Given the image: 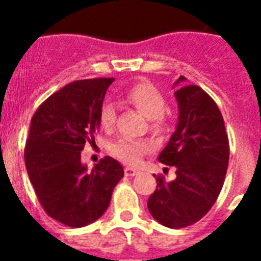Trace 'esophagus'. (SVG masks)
Returning <instances> with one entry per match:
<instances>
[{"instance_id": "1", "label": "esophagus", "mask_w": 261, "mask_h": 261, "mask_svg": "<svg viewBox=\"0 0 261 261\" xmlns=\"http://www.w3.org/2000/svg\"><path fill=\"white\" fill-rule=\"evenodd\" d=\"M124 173H126V176H135V174H138L139 171L138 169H134V168H130V167H127L124 168Z\"/></svg>"}]
</instances>
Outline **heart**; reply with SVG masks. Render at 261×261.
<instances>
[{
  "label": "heart",
  "instance_id": "1",
  "mask_svg": "<svg viewBox=\"0 0 261 261\" xmlns=\"http://www.w3.org/2000/svg\"><path fill=\"white\" fill-rule=\"evenodd\" d=\"M126 101L137 108L147 119H151L153 130L161 131L165 127V110L167 100L163 92L149 83H139L128 89ZM116 122V108L112 102H106L100 111V123L102 128L112 130ZM151 143L147 141H137L131 138H120L112 143L111 153L128 165H135L141 161L147 151H150Z\"/></svg>",
  "mask_w": 261,
  "mask_h": 261
}]
</instances>
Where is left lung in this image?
<instances>
[{"mask_svg": "<svg viewBox=\"0 0 261 261\" xmlns=\"http://www.w3.org/2000/svg\"><path fill=\"white\" fill-rule=\"evenodd\" d=\"M176 81L178 122L169 142L160 153V163L176 168V178L167 182L157 176V188L149 196L153 218L171 229L198 222L210 211L222 190L229 138L222 114L215 101L198 85Z\"/></svg>", "mask_w": 261, "mask_h": 261, "instance_id": "obj_1", "label": "left lung"}]
</instances>
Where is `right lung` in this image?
Wrapping results in <instances>:
<instances>
[{
	"label": "right lung",
	"mask_w": 261,
	"mask_h": 261,
	"mask_svg": "<svg viewBox=\"0 0 261 261\" xmlns=\"http://www.w3.org/2000/svg\"><path fill=\"white\" fill-rule=\"evenodd\" d=\"M115 79L80 80L51 94L31 119L24 160L28 177L47 215L70 227L97 221L124 176L120 164L104 157L88 172L81 163L94 142L106 92Z\"/></svg>",
	"instance_id": "right-lung-1"
}]
</instances>
